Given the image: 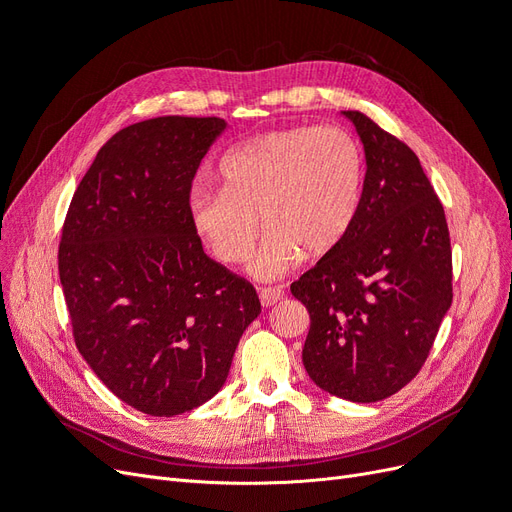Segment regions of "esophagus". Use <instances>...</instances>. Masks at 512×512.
Instances as JSON below:
<instances>
[{
    "mask_svg": "<svg viewBox=\"0 0 512 512\" xmlns=\"http://www.w3.org/2000/svg\"><path fill=\"white\" fill-rule=\"evenodd\" d=\"M258 297H260L262 307H273L277 301L284 299V290L277 288V286H273V288H260L258 290Z\"/></svg>",
    "mask_w": 512,
    "mask_h": 512,
    "instance_id": "obj_1",
    "label": "esophagus"
}]
</instances>
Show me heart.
I'll return each instance as SVG.
<instances>
[{
    "label": "heart",
    "mask_w": 512,
    "mask_h": 512,
    "mask_svg": "<svg viewBox=\"0 0 512 512\" xmlns=\"http://www.w3.org/2000/svg\"><path fill=\"white\" fill-rule=\"evenodd\" d=\"M224 188L196 190L190 218L211 254L235 265L250 254L260 218L269 230L250 273L275 280L301 260L333 252L363 200L361 145L339 128L273 130L232 147L220 162Z\"/></svg>",
    "instance_id": "1"
}]
</instances>
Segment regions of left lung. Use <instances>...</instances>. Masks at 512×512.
Wrapping results in <instances>:
<instances>
[{"mask_svg":"<svg viewBox=\"0 0 512 512\" xmlns=\"http://www.w3.org/2000/svg\"><path fill=\"white\" fill-rule=\"evenodd\" d=\"M359 215L333 252L290 286L309 312L303 365L316 386L356 404L397 393L418 374L453 301L444 209L414 151L359 111Z\"/></svg>","mask_w":512,"mask_h":512,"instance_id":"1","label":"left lung"}]
</instances>
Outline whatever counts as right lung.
I'll return each mask as SVG.
<instances>
[{
    "mask_svg": "<svg viewBox=\"0 0 512 512\" xmlns=\"http://www.w3.org/2000/svg\"><path fill=\"white\" fill-rule=\"evenodd\" d=\"M228 130L156 117L108 141L76 188L59 243L74 342L123 404L149 416L203 406L260 314L254 286L211 260L190 218L192 179Z\"/></svg>",
    "mask_w": 512,
    "mask_h": 512,
    "instance_id": "right-lung-1",
    "label": "right lung"
}]
</instances>
